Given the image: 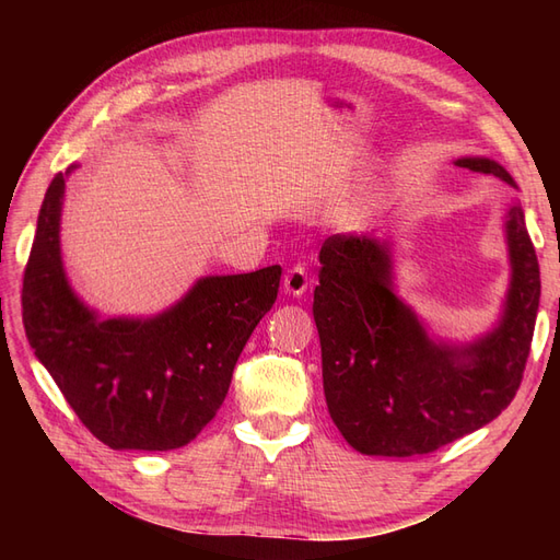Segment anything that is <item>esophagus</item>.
Segmentation results:
<instances>
[{
	"instance_id": "34e87169",
	"label": "esophagus",
	"mask_w": 560,
	"mask_h": 560,
	"mask_svg": "<svg viewBox=\"0 0 560 560\" xmlns=\"http://www.w3.org/2000/svg\"><path fill=\"white\" fill-rule=\"evenodd\" d=\"M306 290H308V270L301 264L292 266L284 273V292H290L292 296H301Z\"/></svg>"
}]
</instances>
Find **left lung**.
<instances>
[{
	"mask_svg": "<svg viewBox=\"0 0 560 560\" xmlns=\"http://www.w3.org/2000/svg\"><path fill=\"white\" fill-rule=\"evenodd\" d=\"M455 165L514 184L490 159ZM512 280L493 331L469 346L434 343L393 290L385 243L336 233L319 249L313 317L334 425L364 455L409 457L488 425L516 397L539 308V264L523 210H506Z\"/></svg>",
	"mask_w": 560,
	"mask_h": 560,
	"instance_id": "8db88e82",
	"label": "left lung"
}]
</instances>
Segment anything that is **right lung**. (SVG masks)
I'll list each match as a JSON object with an SVG mask.
<instances>
[{
  "label": "right lung",
  "instance_id": "right-lung-1",
  "mask_svg": "<svg viewBox=\"0 0 560 560\" xmlns=\"http://www.w3.org/2000/svg\"><path fill=\"white\" fill-rule=\"evenodd\" d=\"M70 171L48 186L25 266L27 341L79 420L109 448L186 446L224 404L247 338L278 299L282 268L202 278L149 319H100L72 292L60 257Z\"/></svg>",
  "mask_w": 560,
  "mask_h": 560
}]
</instances>
